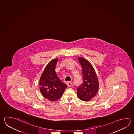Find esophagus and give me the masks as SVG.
<instances>
[{"label": "esophagus", "instance_id": "esophagus-1", "mask_svg": "<svg viewBox=\"0 0 134 134\" xmlns=\"http://www.w3.org/2000/svg\"><path fill=\"white\" fill-rule=\"evenodd\" d=\"M66 84H67V85H68V87H70L72 86V83L71 82H68L67 83H66Z\"/></svg>", "mask_w": 134, "mask_h": 134}]
</instances>
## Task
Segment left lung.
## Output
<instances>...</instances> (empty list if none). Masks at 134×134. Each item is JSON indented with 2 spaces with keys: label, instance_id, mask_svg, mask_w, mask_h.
<instances>
[{
  "label": "left lung",
  "instance_id": "obj_1",
  "mask_svg": "<svg viewBox=\"0 0 134 134\" xmlns=\"http://www.w3.org/2000/svg\"><path fill=\"white\" fill-rule=\"evenodd\" d=\"M82 69L83 83L77 89V95L80 99L89 101L97 93L99 84L97 75L92 65L83 58H79Z\"/></svg>",
  "mask_w": 134,
  "mask_h": 134
}]
</instances>
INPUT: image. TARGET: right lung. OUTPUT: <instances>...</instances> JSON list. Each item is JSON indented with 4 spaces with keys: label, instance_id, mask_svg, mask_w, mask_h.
Instances as JSON below:
<instances>
[{
    "label": "right lung",
    "instance_id": "right-lung-1",
    "mask_svg": "<svg viewBox=\"0 0 134 134\" xmlns=\"http://www.w3.org/2000/svg\"><path fill=\"white\" fill-rule=\"evenodd\" d=\"M58 60L56 58L48 63L40 79V92L45 98L51 101L59 99L68 87L56 74L55 66Z\"/></svg>",
    "mask_w": 134,
    "mask_h": 134
}]
</instances>
